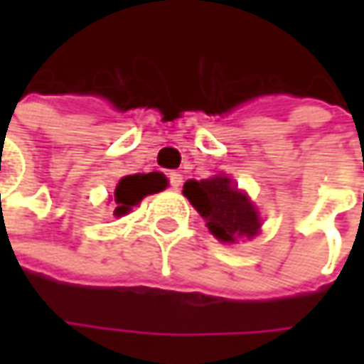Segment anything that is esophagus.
Masks as SVG:
<instances>
[{"instance_id":"1","label":"esophagus","mask_w":364,"mask_h":364,"mask_svg":"<svg viewBox=\"0 0 364 364\" xmlns=\"http://www.w3.org/2000/svg\"><path fill=\"white\" fill-rule=\"evenodd\" d=\"M168 178H170V186H172V188L178 190L182 186V174H180V172H170Z\"/></svg>"}]
</instances>
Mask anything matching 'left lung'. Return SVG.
<instances>
[{
  "label": "left lung",
  "mask_w": 364,
  "mask_h": 364,
  "mask_svg": "<svg viewBox=\"0 0 364 364\" xmlns=\"http://www.w3.org/2000/svg\"><path fill=\"white\" fill-rule=\"evenodd\" d=\"M182 194L206 220L208 231L223 243L237 239H253L261 229L255 204L237 188L229 176H215L206 180H188Z\"/></svg>",
  "instance_id": "left-lung-1"
}]
</instances>
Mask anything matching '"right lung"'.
Wrapping results in <instances>:
<instances>
[{
	"label": "right lung",
	"instance_id": "obj_1",
	"mask_svg": "<svg viewBox=\"0 0 364 364\" xmlns=\"http://www.w3.org/2000/svg\"><path fill=\"white\" fill-rule=\"evenodd\" d=\"M168 186L166 176L160 172L149 174H133L121 178L115 188V217H123L133 206L141 203L147 194H156Z\"/></svg>",
	"mask_w": 364,
	"mask_h": 364
}]
</instances>
